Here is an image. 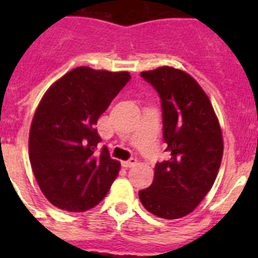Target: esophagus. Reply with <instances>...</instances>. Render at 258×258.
<instances>
[{
  "label": "esophagus",
  "instance_id": "1",
  "mask_svg": "<svg viewBox=\"0 0 258 258\" xmlns=\"http://www.w3.org/2000/svg\"><path fill=\"white\" fill-rule=\"evenodd\" d=\"M137 164V159H134V157H131L129 160L126 161H122L121 165L124 166V168H132V166H134Z\"/></svg>",
  "mask_w": 258,
  "mask_h": 258
}]
</instances>
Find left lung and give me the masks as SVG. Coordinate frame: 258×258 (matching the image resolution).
I'll use <instances>...</instances> for the list:
<instances>
[{"label":"left lung","mask_w":258,"mask_h":258,"mask_svg":"<svg viewBox=\"0 0 258 258\" xmlns=\"http://www.w3.org/2000/svg\"><path fill=\"white\" fill-rule=\"evenodd\" d=\"M141 76L160 97L170 157L156 163L152 184L138 195L150 213L177 220L197 208L213 186L222 160V133L209 98L190 75L160 67Z\"/></svg>","instance_id":"8db88e82"}]
</instances>
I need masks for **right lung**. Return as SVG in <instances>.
<instances>
[{
  "mask_svg": "<svg viewBox=\"0 0 258 258\" xmlns=\"http://www.w3.org/2000/svg\"><path fill=\"white\" fill-rule=\"evenodd\" d=\"M131 80L127 72L79 67L52 84L29 131V160L52 206L85 212L101 203L120 170L107 147L97 152L98 118Z\"/></svg>",
  "mask_w": 258,
  "mask_h": 258,
  "instance_id": "1",
  "label": "right lung"
}]
</instances>
